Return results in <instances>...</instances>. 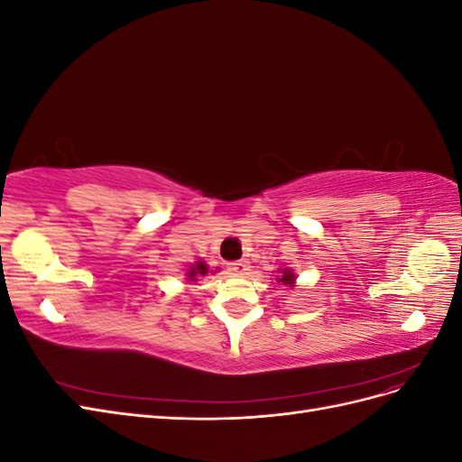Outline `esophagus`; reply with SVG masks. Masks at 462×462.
<instances>
[{"mask_svg":"<svg viewBox=\"0 0 462 462\" xmlns=\"http://www.w3.org/2000/svg\"><path fill=\"white\" fill-rule=\"evenodd\" d=\"M250 268V263L246 260H235L227 263V272L233 275H245Z\"/></svg>","mask_w":462,"mask_h":462,"instance_id":"1","label":"esophagus"}]
</instances>
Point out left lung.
Returning <instances> with one entry per match:
<instances>
[{
	"label": "left lung",
	"instance_id": "left-lung-1",
	"mask_svg": "<svg viewBox=\"0 0 462 462\" xmlns=\"http://www.w3.org/2000/svg\"><path fill=\"white\" fill-rule=\"evenodd\" d=\"M277 279H279V282H282V283H285V285H292V283H295V275H292L289 270L283 272V275L277 277Z\"/></svg>",
	"mask_w": 462,
	"mask_h": 462
}]
</instances>
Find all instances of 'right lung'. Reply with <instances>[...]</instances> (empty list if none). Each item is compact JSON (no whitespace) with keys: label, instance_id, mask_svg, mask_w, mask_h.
Returning <instances> with one entry per match:
<instances>
[{"label":"right lung","instance_id":"obj_1","mask_svg":"<svg viewBox=\"0 0 462 462\" xmlns=\"http://www.w3.org/2000/svg\"><path fill=\"white\" fill-rule=\"evenodd\" d=\"M208 273V265L204 263V262H197L192 265V268L189 270V277H190V282L194 277H199V275H206Z\"/></svg>","mask_w":462,"mask_h":462}]
</instances>
